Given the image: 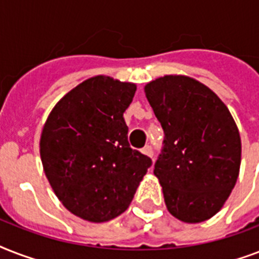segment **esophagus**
Masks as SVG:
<instances>
[{"label": "esophagus", "instance_id": "34e87169", "mask_svg": "<svg viewBox=\"0 0 259 259\" xmlns=\"http://www.w3.org/2000/svg\"><path fill=\"white\" fill-rule=\"evenodd\" d=\"M142 153L146 154V156H150V157H152V156H153V154H154L153 148H152V145H150V144H148V145L144 146V148H142Z\"/></svg>", "mask_w": 259, "mask_h": 259}]
</instances>
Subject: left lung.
Masks as SVG:
<instances>
[{"label":"left lung","mask_w":259,"mask_h":259,"mask_svg":"<svg viewBox=\"0 0 259 259\" xmlns=\"http://www.w3.org/2000/svg\"><path fill=\"white\" fill-rule=\"evenodd\" d=\"M164 130L154 175L166 208L185 223L213 217L237 183L241 137L229 109L204 84L166 75L145 87Z\"/></svg>","instance_id":"1"}]
</instances>
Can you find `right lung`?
Listing matches in <instances>:
<instances>
[{
	"label": "right lung",
	"instance_id": "1",
	"mask_svg": "<svg viewBox=\"0 0 259 259\" xmlns=\"http://www.w3.org/2000/svg\"><path fill=\"white\" fill-rule=\"evenodd\" d=\"M136 84L95 76L71 90L51 111L40 140L42 166L68 211L102 223L133 200L150 157L130 148L123 113Z\"/></svg>",
	"mask_w": 259,
	"mask_h": 259
}]
</instances>
